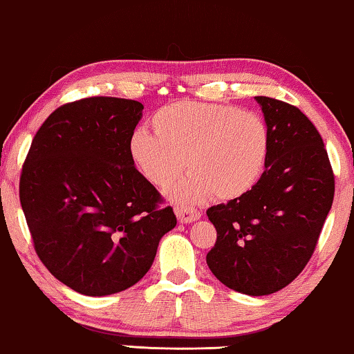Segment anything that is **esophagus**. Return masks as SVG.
Here are the masks:
<instances>
[{"label":"esophagus","instance_id":"obj_1","mask_svg":"<svg viewBox=\"0 0 354 354\" xmlns=\"http://www.w3.org/2000/svg\"><path fill=\"white\" fill-rule=\"evenodd\" d=\"M175 213L178 220L181 223H194L202 216L201 212L196 210V208H189V207H176Z\"/></svg>","mask_w":354,"mask_h":354}]
</instances>
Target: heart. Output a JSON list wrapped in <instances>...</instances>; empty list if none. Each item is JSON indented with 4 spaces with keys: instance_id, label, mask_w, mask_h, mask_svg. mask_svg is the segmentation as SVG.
Listing matches in <instances>:
<instances>
[{
    "instance_id": "b5f03b06",
    "label": "heart",
    "mask_w": 354,
    "mask_h": 354,
    "mask_svg": "<svg viewBox=\"0 0 354 354\" xmlns=\"http://www.w3.org/2000/svg\"><path fill=\"white\" fill-rule=\"evenodd\" d=\"M153 136L131 134L128 152L152 186L179 203H197L213 194L220 201L245 196L260 181L270 156L271 134L255 112L221 104L181 101L158 109L151 118Z\"/></svg>"
}]
</instances>
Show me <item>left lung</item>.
<instances>
[{"instance_id":"1","label":"left lung","mask_w":354,"mask_h":354,"mask_svg":"<svg viewBox=\"0 0 354 354\" xmlns=\"http://www.w3.org/2000/svg\"><path fill=\"white\" fill-rule=\"evenodd\" d=\"M271 134L260 181L245 196L210 207L216 243L207 265L239 293L270 295L288 286L315 252L333 202V173L316 127L300 109L255 96Z\"/></svg>"}]
</instances>
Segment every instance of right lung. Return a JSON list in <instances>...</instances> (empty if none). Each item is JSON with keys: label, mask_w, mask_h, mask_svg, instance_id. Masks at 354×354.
Returning a JSON list of instances; mask_svg holds the SVG:
<instances>
[{"label": "right lung", "mask_w": 354, "mask_h": 354, "mask_svg": "<svg viewBox=\"0 0 354 354\" xmlns=\"http://www.w3.org/2000/svg\"><path fill=\"white\" fill-rule=\"evenodd\" d=\"M144 106L86 97L59 107L35 134L24 163L21 205L49 272L82 295L127 290L151 270L171 207L128 152Z\"/></svg>", "instance_id": "right-lung-1"}]
</instances>
